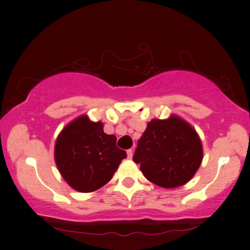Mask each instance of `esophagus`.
<instances>
[{
	"mask_svg": "<svg viewBox=\"0 0 250 250\" xmlns=\"http://www.w3.org/2000/svg\"><path fill=\"white\" fill-rule=\"evenodd\" d=\"M127 157H128V159H132V157H133V150L132 149L127 150Z\"/></svg>",
	"mask_w": 250,
	"mask_h": 250,
	"instance_id": "obj_1",
	"label": "esophagus"
}]
</instances>
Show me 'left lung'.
Instances as JSON below:
<instances>
[{
  "mask_svg": "<svg viewBox=\"0 0 250 250\" xmlns=\"http://www.w3.org/2000/svg\"><path fill=\"white\" fill-rule=\"evenodd\" d=\"M133 160L150 182L172 189L192 179L203 160V146L183 119H152L138 141Z\"/></svg>",
  "mask_w": 250,
  "mask_h": 250,
  "instance_id": "1",
  "label": "left lung"
}]
</instances>
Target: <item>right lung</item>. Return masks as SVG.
Masks as SVG:
<instances>
[{
  "label": "right lung",
  "mask_w": 250,
  "mask_h": 250,
  "mask_svg": "<svg viewBox=\"0 0 250 250\" xmlns=\"http://www.w3.org/2000/svg\"><path fill=\"white\" fill-rule=\"evenodd\" d=\"M116 136L105 134L102 123L81 116L58 136L54 158L66 182L80 192H92L107 184L127 157L116 146Z\"/></svg>",
  "instance_id": "1"
}]
</instances>
